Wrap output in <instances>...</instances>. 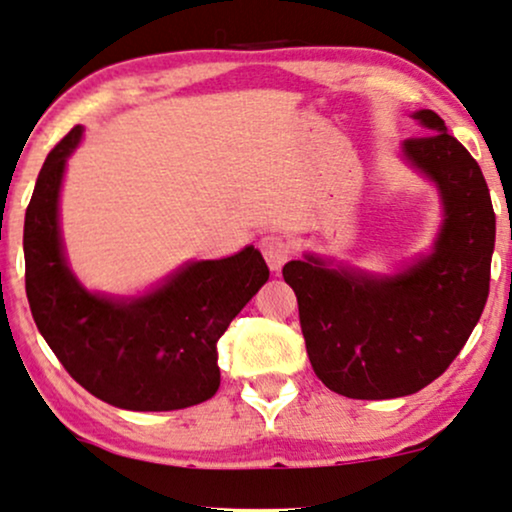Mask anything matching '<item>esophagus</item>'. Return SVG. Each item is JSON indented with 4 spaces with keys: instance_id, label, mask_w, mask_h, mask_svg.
<instances>
[{
    "instance_id": "esophagus-1",
    "label": "esophagus",
    "mask_w": 512,
    "mask_h": 512,
    "mask_svg": "<svg viewBox=\"0 0 512 512\" xmlns=\"http://www.w3.org/2000/svg\"><path fill=\"white\" fill-rule=\"evenodd\" d=\"M260 248L272 272H279L283 264L291 260V252H293L291 243H288L286 236H279V233H269V236H264L260 240Z\"/></svg>"
}]
</instances>
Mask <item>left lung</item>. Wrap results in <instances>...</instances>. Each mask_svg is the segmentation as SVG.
I'll return each mask as SVG.
<instances>
[{"mask_svg": "<svg viewBox=\"0 0 512 512\" xmlns=\"http://www.w3.org/2000/svg\"><path fill=\"white\" fill-rule=\"evenodd\" d=\"M424 133L400 155L434 183L443 221L429 255L391 276L317 255L291 260L312 369L326 389L357 400L410 396L446 372L489 298L496 214L482 169L432 109L412 114Z\"/></svg>", "mask_w": 512, "mask_h": 512, "instance_id": "1", "label": "left lung"}]
</instances>
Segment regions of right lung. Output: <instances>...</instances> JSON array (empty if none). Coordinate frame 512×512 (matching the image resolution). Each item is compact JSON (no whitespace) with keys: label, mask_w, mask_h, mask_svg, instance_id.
I'll list each match as a JSON object with an SVG mask.
<instances>
[{"label":"right lung","mask_w":512,"mask_h":512,"mask_svg":"<svg viewBox=\"0 0 512 512\" xmlns=\"http://www.w3.org/2000/svg\"><path fill=\"white\" fill-rule=\"evenodd\" d=\"M83 128L49 152L26 209V295L42 338L66 372L114 408L181 410L219 389L217 341L269 279L252 245L224 260L188 262L135 298L92 293L64 255L59 193Z\"/></svg>","instance_id":"1"}]
</instances>
